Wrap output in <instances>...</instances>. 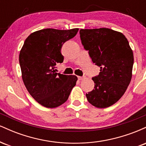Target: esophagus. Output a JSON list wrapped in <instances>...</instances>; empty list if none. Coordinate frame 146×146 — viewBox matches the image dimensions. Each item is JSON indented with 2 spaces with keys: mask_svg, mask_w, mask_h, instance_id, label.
I'll return each instance as SVG.
<instances>
[{
  "mask_svg": "<svg viewBox=\"0 0 146 146\" xmlns=\"http://www.w3.org/2000/svg\"><path fill=\"white\" fill-rule=\"evenodd\" d=\"M78 80H84V77L78 76Z\"/></svg>",
  "mask_w": 146,
  "mask_h": 146,
  "instance_id": "esophagus-1",
  "label": "esophagus"
}]
</instances>
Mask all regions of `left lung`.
<instances>
[{"label":"left lung","mask_w":146,"mask_h":146,"mask_svg":"<svg viewBox=\"0 0 146 146\" xmlns=\"http://www.w3.org/2000/svg\"><path fill=\"white\" fill-rule=\"evenodd\" d=\"M80 39L92 61L100 67L92 78L94 89L86 93L88 102L99 108L113 105L131 81L133 52L123 33L108 28L80 29Z\"/></svg>","instance_id":"1"}]
</instances>
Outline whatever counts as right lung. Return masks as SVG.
I'll use <instances>...</instances> for the list:
<instances>
[{
    "label": "right lung",
    "mask_w": 146,
    "mask_h": 146,
    "mask_svg": "<svg viewBox=\"0 0 146 146\" xmlns=\"http://www.w3.org/2000/svg\"><path fill=\"white\" fill-rule=\"evenodd\" d=\"M78 30L44 29L25 40L19 55L22 78L29 94L43 106L53 108L62 105L76 84L77 76L56 73L55 66L64 60L63 44Z\"/></svg>",
    "instance_id": "add662e5"
}]
</instances>
